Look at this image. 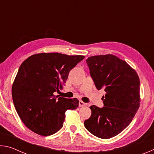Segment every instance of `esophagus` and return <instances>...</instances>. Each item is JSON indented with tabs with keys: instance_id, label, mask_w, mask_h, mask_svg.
<instances>
[{
	"instance_id": "esophagus-1",
	"label": "esophagus",
	"mask_w": 154,
	"mask_h": 154,
	"mask_svg": "<svg viewBox=\"0 0 154 154\" xmlns=\"http://www.w3.org/2000/svg\"><path fill=\"white\" fill-rule=\"evenodd\" d=\"M79 106H80V107H82V106H86V103H83V102H82V101H79Z\"/></svg>"
}]
</instances>
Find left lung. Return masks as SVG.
Wrapping results in <instances>:
<instances>
[{
  "instance_id": "8db88e82",
  "label": "left lung",
  "mask_w": 154,
  "mask_h": 154,
  "mask_svg": "<svg viewBox=\"0 0 154 154\" xmlns=\"http://www.w3.org/2000/svg\"><path fill=\"white\" fill-rule=\"evenodd\" d=\"M86 62L97 89L105 90L104 106H90L92 115L84 126L103 139L113 137L132 122L140 106V80L137 72L112 54L89 57Z\"/></svg>"
}]
</instances>
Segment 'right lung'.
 <instances>
[{"label":"right lung","mask_w":154,"mask_h":154,"mask_svg":"<svg viewBox=\"0 0 154 154\" xmlns=\"http://www.w3.org/2000/svg\"><path fill=\"white\" fill-rule=\"evenodd\" d=\"M83 56L41 53L22 62L12 85V98L18 116L28 128L49 136L62 128L68 109H76L79 100L54 96L62 89L72 69Z\"/></svg>","instance_id":"add662e5"}]
</instances>
